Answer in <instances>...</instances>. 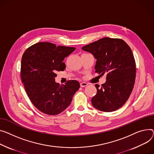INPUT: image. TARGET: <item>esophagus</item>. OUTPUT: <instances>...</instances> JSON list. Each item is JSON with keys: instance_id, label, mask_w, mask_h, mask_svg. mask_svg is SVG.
<instances>
[{"instance_id": "34e87169", "label": "esophagus", "mask_w": 154, "mask_h": 154, "mask_svg": "<svg viewBox=\"0 0 154 154\" xmlns=\"http://www.w3.org/2000/svg\"><path fill=\"white\" fill-rule=\"evenodd\" d=\"M80 85V87H85L88 85V84L86 82H81Z\"/></svg>"}]
</instances>
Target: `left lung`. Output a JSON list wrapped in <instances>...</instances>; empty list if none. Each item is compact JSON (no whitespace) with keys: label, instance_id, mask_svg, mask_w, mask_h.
<instances>
[{"label":"left lung","instance_id":"obj_1","mask_svg":"<svg viewBox=\"0 0 154 154\" xmlns=\"http://www.w3.org/2000/svg\"><path fill=\"white\" fill-rule=\"evenodd\" d=\"M97 59L95 72L106 74V82L95 85L97 93L91 98L96 109L104 112L121 108L134 87L136 66L129 45L121 39L103 38L82 48Z\"/></svg>","mask_w":154,"mask_h":154}]
</instances>
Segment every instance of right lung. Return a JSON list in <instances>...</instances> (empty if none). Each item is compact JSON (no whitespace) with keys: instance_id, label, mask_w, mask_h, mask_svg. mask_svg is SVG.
<instances>
[{"instance_id":"add662e5","label":"right lung","mask_w":154,"mask_h":154,"mask_svg":"<svg viewBox=\"0 0 154 154\" xmlns=\"http://www.w3.org/2000/svg\"><path fill=\"white\" fill-rule=\"evenodd\" d=\"M75 48L39 42L29 47L21 62V79L28 98L41 112L57 115L70 104L80 84L75 80L60 85L55 82L57 71H63V61Z\"/></svg>"}]
</instances>
